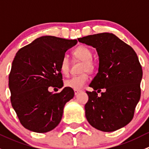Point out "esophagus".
Segmentation results:
<instances>
[{
  "label": "esophagus",
  "instance_id": "esophagus-1",
  "mask_svg": "<svg viewBox=\"0 0 149 149\" xmlns=\"http://www.w3.org/2000/svg\"><path fill=\"white\" fill-rule=\"evenodd\" d=\"M80 90H76V89H75L74 90V94H75V95H77V94H79V92H80Z\"/></svg>",
  "mask_w": 149,
  "mask_h": 149
}]
</instances>
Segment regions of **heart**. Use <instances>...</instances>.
Wrapping results in <instances>:
<instances>
[{"label":"heart","mask_w":149,"mask_h":149,"mask_svg":"<svg viewBox=\"0 0 149 149\" xmlns=\"http://www.w3.org/2000/svg\"><path fill=\"white\" fill-rule=\"evenodd\" d=\"M73 55L76 59L83 61L81 72H92L95 69L96 65L92 61L93 52L88 47L81 45L77 47L73 51ZM70 60L67 55H64L60 62V68L63 74L67 75L70 70ZM89 79V76L86 73H81L78 76H74L68 79H66L64 84L66 87L76 90H80L84 88Z\"/></svg>","instance_id":"1"}]
</instances>
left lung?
Instances as JSON below:
<instances>
[{
  "instance_id": "1",
  "label": "left lung",
  "mask_w": 149,
  "mask_h": 149,
  "mask_svg": "<svg viewBox=\"0 0 149 149\" xmlns=\"http://www.w3.org/2000/svg\"><path fill=\"white\" fill-rule=\"evenodd\" d=\"M78 40L96 48L100 60L98 73L89 84L94 91H86V118L97 130L115 131L132 120L140 100L143 70L139 58L131 47L112 33ZM102 88L105 92L98 96Z\"/></svg>"
}]
</instances>
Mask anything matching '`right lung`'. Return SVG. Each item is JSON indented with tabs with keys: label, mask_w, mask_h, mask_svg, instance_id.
Wrapping results in <instances>:
<instances>
[{
	"label": "right lung",
	"mask_w": 149,
	"mask_h": 149,
	"mask_svg": "<svg viewBox=\"0 0 149 149\" xmlns=\"http://www.w3.org/2000/svg\"><path fill=\"white\" fill-rule=\"evenodd\" d=\"M76 40L53 36L39 37L16 54L8 77L10 102L21 124L36 133H47L60 123L66 103L74 96L65 87L52 94L49 86L62 88L60 62Z\"/></svg>",
	"instance_id": "1"
}]
</instances>
